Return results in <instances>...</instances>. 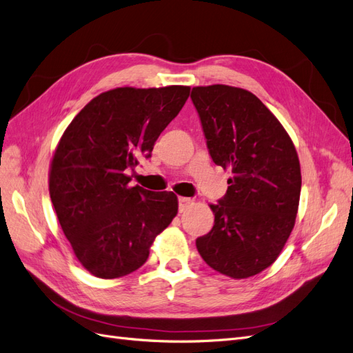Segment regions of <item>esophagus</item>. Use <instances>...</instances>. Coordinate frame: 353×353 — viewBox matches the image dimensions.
I'll return each mask as SVG.
<instances>
[{
	"label": "esophagus",
	"mask_w": 353,
	"mask_h": 353,
	"mask_svg": "<svg viewBox=\"0 0 353 353\" xmlns=\"http://www.w3.org/2000/svg\"><path fill=\"white\" fill-rule=\"evenodd\" d=\"M193 200L188 197H179L178 199V206H179V212H185L191 205H193Z\"/></svg>",
	"instance_id": "esophagus-1"
}]
</instances>
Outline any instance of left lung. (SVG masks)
<instances>
[{
  "mask_svg": "<svg viewBox=\"0 0 353 353\" xmlns=\"http://www.w3.org/2000/svg\"><path fill=\"white\" fill-rule=\"evenodd\" d=\"M213 162L230 169L227 194L210 205L215 223L196 240L210 268L249 279L275 262L294 227L302 175L297 152L280 121L250 91L194 87Z\"/></svg>",
  "mask_w": 353,
  "mask_h": 353,
  "instance_id": "left-lung-1",
  "label": "left lung"
}]
</instances>
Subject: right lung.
Instances as JSON below:
<instances>
[{
    "mask_svg": "<svg viewBox=\"0 0 353 353\" xmlns=\"http://www.w3.org/2000/svg\"><path fill=\"white\" fill-rule=\"evenodd\" d=\"M190 95V87H122L101 92L73 117L50 166V197L85 270L119 279L143 266L157 234L178 213L172 191L130 187L140 159Z\"/></svg>",
    "mask_w": 353,
    "mask_h": 353,
    "instance_id": "1",
    "label": "right lung"
}]
</instances>
